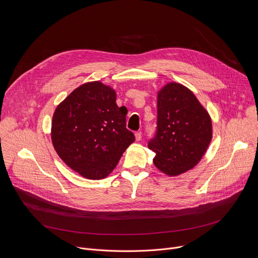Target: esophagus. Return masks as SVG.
I'll list each match as a JSON object with an SVG mask.
<instances>
[{
	"mask_svg": "<svg viewBox=\"0 0 258 258\" xmlns=\"http://www.w3.org/2000/svg\"><path fill=\"white\" fill-rule=\"evenodd\" d=\"M135 137H136V141H141L142 140V133L141 132H138L135 134Z\"/></svg>",
	"mask_w": 258,
	"mask_h": 258,
	"instance_id": "obj_1",
	"label": "esophagus"
}]
</instances>
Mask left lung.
<instances>
[{"instance_id": "obj_1", "label": "left lung", "mask_w": 258, "mask_h": 258, "mask_svg": "<svg viewBox=\"0 0 258 258\" xmlns=\"http://www.w3.org/2000/svg\"><path fill=\"white\" fill-rule=\"evenodd\" d=\"M212 139V121L193 92L168 83L157 93V132L148 143L156 153L153 163L176 176L192 169L204 156Z\"/></svg>"}]
</instances>
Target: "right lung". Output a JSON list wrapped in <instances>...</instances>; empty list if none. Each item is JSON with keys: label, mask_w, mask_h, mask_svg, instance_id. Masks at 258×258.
Segmentation results:
<instances>
[{"label": "right lung", "mask_w": 258, "mask_h": 258, "mask_svg": "<svg viewBox=\"0 0 258 258\" xmlns=\"http://www.w3.org/2000/svg\"><path fill=\"white\" fill-rule=\"evenodd\" d=\"M127 110L116 104V93L101 82L86 83L56 108L51 139L59 157L89 179H102L116 167L135 142L125 126Z\"/></svg>", "instance_id": "1"}]
</instances>
